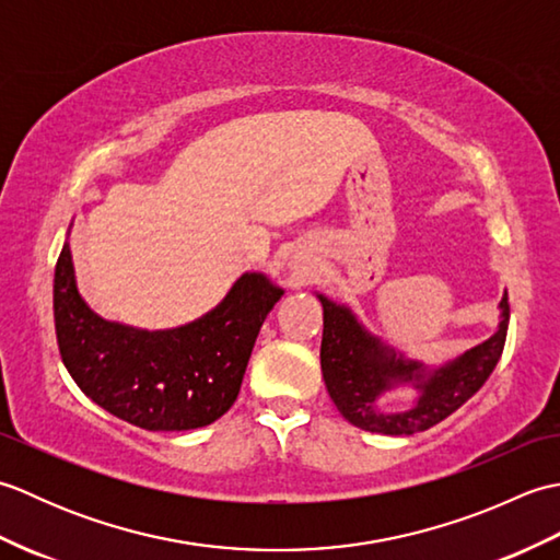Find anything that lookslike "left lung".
<instances>
[{
  "instance_id": "8db88e82",
  "label": "left lung",
  "mask_w": 560,
  "mask_h": 560,
  "mask_svg": "<svg viewBox=\"0 0 560 560\" xmlns=\"http://www.w3.org/2000/svg\"><path fill=\"white\" fill-rule=\"evenodd\" d=\"M323 301L325 329L319 363L331 401L339 413L355 428L383 435H413L440 423L457 411L471 395H477L501 359L508 335V293L503 295V319L491 339L474 347L445 368H440L421 383V399L404 413H383L377 397L395 383L419 377L421 365L397 359V353L380 347L377 339L368 337L355 317L347 311Z\"/></svg>"
}]
</instances>
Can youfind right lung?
Wrapping results in <instances>:
<instances>
[{"instance_id": "right-lung-1", "label": "right lung", "mask_w": 560, "mask_h": 560, "mask_svg": "<svg viewBox=\"0 0 560 560\" xmlns=\"http://www.w3.org/2000/svg\"><path fill=\"white\" fill-rule=\"evenodd\" d=\"M281 289L243 273L219 307L171 331L105 323L81 301L65 245L55 267L59 355L86 397L144 431H189L233 407L259 327Z\"/></svg>"}]
</instances>
